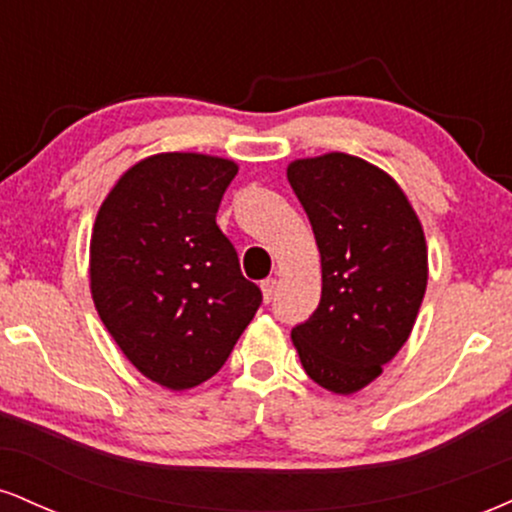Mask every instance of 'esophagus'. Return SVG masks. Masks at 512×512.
<instances>
[{"label": "esophagus", "instance_id": "1", "mask_svg": "<svg viewBox=\"0 0 512 512\" xmlns=\"http://www.w3.org/2000/svg\"><path fill=\"white\" fill-rule=\"evenodd\" d=\"M262 296H264V303H272L274 296H276V279H264L262 281Z\"/></svg>", "mask_w": 512, "mask_h": 512}]
</instances>
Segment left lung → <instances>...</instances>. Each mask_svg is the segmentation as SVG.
Listing matches in <instances>:
<instances>
[{
	"label": "left lung",
	"mask_w": 512,
	"mask_h": 512,
	"mask_svg": "<svg viewBox=\"0 0 512 512\" xmlns=\"http://www.w3.org/2000/svg\"><path fill=\"white\" fill-rule=\"evenodd\" d=\"M286 175L322 262L320 303L291 339L317 385L351 395L409 339L428 281L424 231L397 182L363 158H301Z\"/></svg>",
	"instance_id": "left-lung-1"
}]
</instances>
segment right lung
<instances>
[{"label": "right lung", "instance_id": "right-lung-1", "mask_svg": "<svg viewBox=\"0 0 512 512\" xmlns=\"http://www.w3.org/2000/svg\"><path fill=\"white\" fill-rule=\"evenodd\" d=\"M236 173L233 161L204 154L144 158L96 216L93 303L122 354L168 390L219 373L262 305L216 226Z\"/></svg>", "mask_w": 512, "mask_h": 512}]
</instances>
